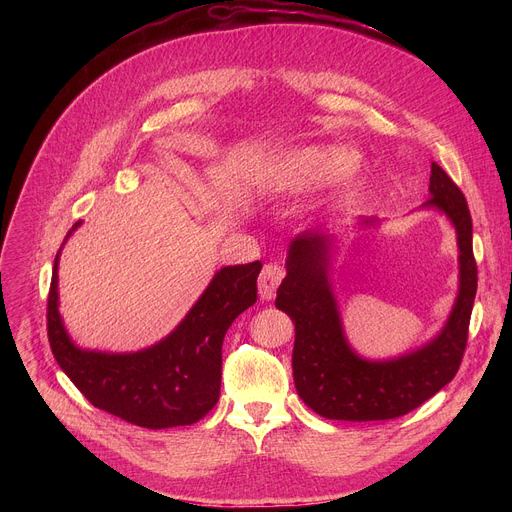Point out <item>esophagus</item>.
Segmentation results:
<instances>
[{"label":"esophagus","mask_w":512,"mask_h":512,"mask_svg":"<svg viewBox=\"0 0 512 512\" xmlns=\"http://www.w3.org/2000/svg\"><path fill=\"white\" fill-rule=\"evenodd\" d=\"M283 277H285V269L279 263H267L259 275V296L263 300H271Z\"/></svg>","instance_id":"esophagus-1"}]
</instances>
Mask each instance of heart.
<instances>
[{
    "mask_svg": "<svg viewBox=\"0 0 512 512\" xmlns=\"http://www.w3.org/2000/svg\"><path fill=\"white\" fill-rule=\"evenodd\" d=\"M344 154L334 148H306L289 156L271 172V186L277 190H300L326 180L340 164Z\"/></svg>",
    "mask_w": 512,
    "mask_h": 512,
    "instance_id": "b5f03b06",
    "label": "heart"
}]
</instances>
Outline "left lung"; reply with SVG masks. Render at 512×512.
Instances as JSON below:
<instances>
[{"mask_svg": "<svg viewBox=\"0 0 512 512\" xmlns=\"http://www.w3.org/2000/svg\"><path fill=\"white\" fill-rule=\"evenodd\" d=\"M429 192L425 206L444 210L458 231L460 294L442 334L397 360L369 362L348 348L328 283L330 235L306 231L289 245L275 306L296 324L291 364L298 395L326 419L401 417L444 389L460 369L478 285L472 216L462 190L437 164H431Z\"/></svg>", "mask_w": 512, "mask_h": 512, "instance_id": "8db88e82", "label": "left lung"}]
</instances>
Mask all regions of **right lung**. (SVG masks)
I'll return each mask as SVG.
<instances>
[{
    "label": "right lung",
    "instance_id": "right-lung-1",
    "mask_svg": "<svg viewBox=\"0 0 512 512\" xmlns=\"http://www.w3.org/2000/svg\"><path fill=\"white\" fill-rule=\"evenodd\" d=\"M56 267L58 255L46 306L48 342L60 369L91 405L148 429L192 425L216 405L223 340L235 318L257 302L259 261L218 271L166 340L133 354L89 352L70 342L58 314Z\"/></svg>",
    "mask_w": 512,
    "mask_h": 512
}]
</instances>
